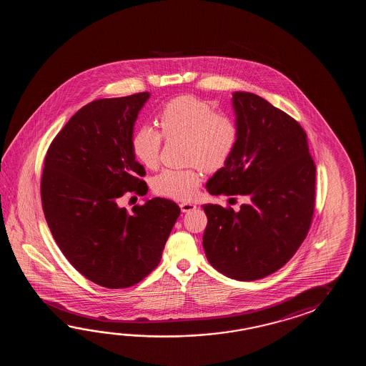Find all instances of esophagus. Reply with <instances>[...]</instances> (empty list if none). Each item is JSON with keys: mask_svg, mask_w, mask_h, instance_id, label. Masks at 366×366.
Listing matches in <instances>:
<instances>
[{"mask_svg": "<svg viewBox=\"0 0 366 366\" xmlns=\"http://www.w3.org/2000/svg\"><path fill=\"white\" fill-rule=\"evenodd\" d=\"M179 207L182 212H191V210H194L196 208L194 202H180Z\"/></svg>", "mask_w": 366, "mask_h": 366, "instance_id": "1", "label": "esophagus"}]
</instances>
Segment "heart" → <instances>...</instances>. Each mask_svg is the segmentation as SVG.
<instances>
[{
    "instance_id": "1",
    "label": "heart",
    "mask_w": 366,
    "mask_h": 366,
    "mask_svg": "<svg viewBox=\"0 0 366 366\" xmlns=\"http://www.w3.org/2000/svg\"><path fill=\"white\" fill-rule=\"evenodd\" d=\"M162 133L150 125H141L133 134V156L140 164L154 169L159 164L166 139H186V161L197 162L208 172L222 169L233 157L239 141L235 117L216 111L213 103L194 95H180L167 102L159 111ZM202 169L191 164L186 169H164L152 182L154 192L177 200H189L202 184Z\"/></svg>"
}]
</instances>
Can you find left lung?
Here are the masks:
<instances>
[{
    "label": "left lung",
    "instance_id": "left-lung-1",
    "mask_svg": "<svg viewBox=\"0 0 366 366\" xmlns=\"http://www.w3.org/2000/svg\"><path fill=\"white\" fill-rule=\"evenodd\" d=\"M233 106L239 141L207 188L212 194H242L249 202L238 212L202 205L208 217L202 246L218 272L235 280H259L287 264L309 233L315 164L296 119L246 92L233 94Z\"/></svg>",
    "mask_w": 366,
    "mask_h": 366
}]
</instances>
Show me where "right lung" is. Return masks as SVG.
<instances>
[{
	"label": "right lung",
	"mask_w": 366,
	"mask_h": 366,
	"mask_svg": "<svg viewBox=\"0 0 366 366\" xmlns=\"http://www.w3.org/2000/svg\"><path fill=\"white\" fill-rule=\"evenodd\" d=\"M150 93L90 102L51 142L40 182L41 207L62 254L87 280L129 288L159 264L178 219L177 202L154 197L129 213L127 192L147 194L133 156V125Z\"/></svg>",
	"instance_id": "1"
}]
</instances>
